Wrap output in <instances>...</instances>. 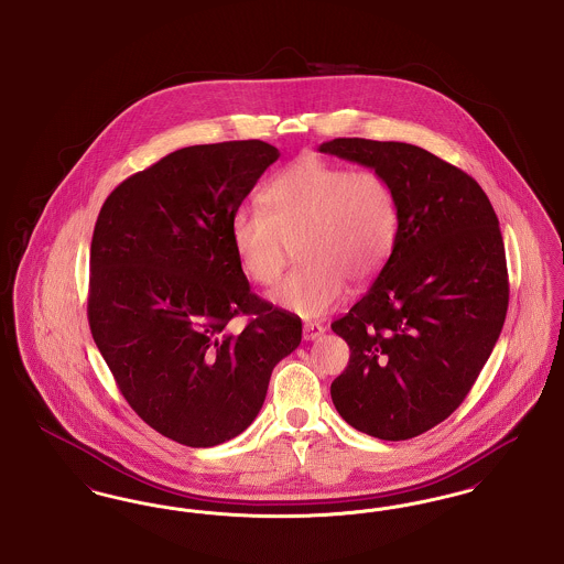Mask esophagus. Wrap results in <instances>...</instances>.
<instances>
[{
    "mask_svg": "<svg viewBox=\"0 0 564 564\" xmlns=\"http://www.w3.org/2000/svg\"><path fill=\"white\" fill-rule=\"evenodd\" d=\"M304 340H317L319 336H323L325 334V325H322V323L317 322H306L304 323Z\"/></svg>",
    "mask_w": 564,
    "mask_h": 564,
    "instance_id": "34e87169",
    "label": "esophagus"
}]
</instances>
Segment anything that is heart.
Segmentation results:
<instances>
[{"mask_svg": "<svg viewBox=\"0 0 564 564\" xmlns=\"http://www.w3.org/2000/svg\"><path fill=\"white\" fill-rule=\"evenodd\" d=\"M262 207L230 219V242L245 276L274 285L297 242V262L272 302L300 317H322L387 264L398 239L395 192L370 169L304 156L279 171L260 194Z\"/></svg>", "mask_w": 564, "mask_h": 564, "instance_id": "heart-1", "label": "heart"}]
</instances>
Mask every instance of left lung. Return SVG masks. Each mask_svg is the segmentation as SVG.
Segmentation results:
<instances>
[{
  "label": "left lung",
  "mask_w": 564,
  "mask_h": 564,
  "mask_svg": "<svg viewBox=\"0 0 564 564\" xmlns=\"http://www.w3.org/2000/svg\"><path fill=\"white\" fill-rule=\"evenodd\" d=\"M319 152L380 173L400 214L372 288L332 323L350 349L332 402L361 433L410 440L455 412L499 340L510 300L499 219L474 177L419 145L350 137Z\"/></svg>",
  "instance_id": "obj_1"
}]
</instances>
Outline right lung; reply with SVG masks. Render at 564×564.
<instances>
[{
  "label": "right lung",
  "mask_w": 564,
  "mask_h": 564,
  "mask_svg": "<svg viewBox=\"0 0 564 564\" xmlns=\"http://www.w3.org/2000/svg\"><path fill=\"white\" fill-rule=\"evenodd\" d=\"M281 154L260 139L182 148L108 196L90 242L88 323L118 389L192 448L247 430L302 322L251 292L230 219ZM249 316L241 333L231 319Z\"/></svg>",
  "instance_id": "obj_1"
}]
</instances>
